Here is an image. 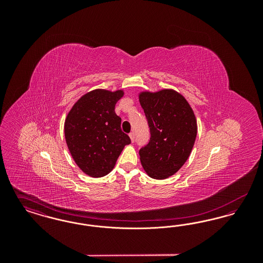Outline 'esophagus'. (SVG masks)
Listing matches in <instances>:
<instances>
[{
    "instance_id": "obj_1",
    "label": "esophagus",
    "mask_w": 263,
    "mask_h": 263,
    "mask_svg": "<svg viewBox=\"0 0 263 263\" xmlns=\"http://www.w3.org/2000/svg\"><path fill=\"white\" fill-rule=\"evenodd\" d=\"M129 137H130L132 142H134V139H135V137H134V133H133V132H131V133L129 134Z\"/></svg>"
}]
</instances>
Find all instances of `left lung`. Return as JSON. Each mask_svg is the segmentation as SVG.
I'll return each mask as SVG.
<instances>
[{
  "instance_id": "obj_1",
  "label": "left lung",
  "mask_w": 263,
  "mask_h": 263,
  "mask_svg": "<svg viewBox=\"0 0 263 263\" xmlns=\"http://www.w3.org/2000/svg\"><path fill=\"white\" fill-rule=\"evenodd\" d=\"M139 101L150 127V142L139 151L146 174L155 179L175 175L187 161L197 121L185 98L172 88L141 91Z\"/></svg>"
}]
</instances>
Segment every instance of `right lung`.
I'll return each mask as SVG.
<instances>
[{
    "label": "right lung",
    "instance_id": "1",
    "mask_svg": "<svg viewBox=\"0 0 263 263\" xmlns=\"http://www.w3.org/2000/svg\"><path fill=\"white\" fill-rule=\"evenodd\" d=\"M123 89L97 88L77 100L64 124L68 149L77 165L91 177L108 175L129 136L121 130V118L114 111Z\"/></svg>",
    "mask_w": 263,
    "mask_h": 263
}]
</instances>
